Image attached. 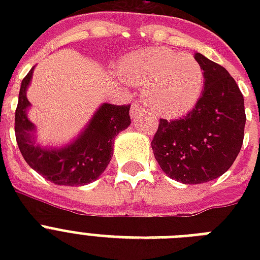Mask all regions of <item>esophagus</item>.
Segmentation results:
<instances>
[{
  "instance_id": "obj_1",
  "label": "esophagus",
  "mask_w": 260,
  "mask_h": 260,
  "mask_svg": "<svg viewBox=\"0 0 260 260\" xmlns=\"http://www.w3.org/2000/svg\"><path fill=\"white\" fill-rule=\"evenodd\" d=\"M143 112H144V108H143L139 102H135L134 105L131 106V117L132 118H136L138 116H140Z\"/></svg>"
}]
</instances>
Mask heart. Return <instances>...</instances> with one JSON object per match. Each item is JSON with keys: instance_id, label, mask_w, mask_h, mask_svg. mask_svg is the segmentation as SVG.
<instances>
[{"instance_id": "heart-1", "label": "heart", "mask_w": 260, "mask_h": 260, "mask_svg": "<svg viewBox=\"0 0 260 260\" xmlns=\"http://www.w3.org/2000/svg\"><path fill=\"white\" fill-rule=\"evenodd\" d=\"M117 74L122 82L143 87V100L163 117L189 113L201 97L205 74L201 63L167 47H147L121 59Z\"/></svg>"}]
</instances>
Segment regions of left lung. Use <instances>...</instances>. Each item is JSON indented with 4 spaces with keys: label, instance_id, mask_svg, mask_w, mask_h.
<instances>
[{
    "label": "left lung",
    "instance_id": "1",
    "mask_svg": "<svg viewBox=\"0 0 260 260\" xmlns=\"http://www.w3.org/2000/svg\"><path fill=\"white\" fill-rule=\"evenodd\" d=\"M194 58L205 74L202 95L182 118H160L151 142L160 169L186 185L221 177L240 152L246 125L244 98L235 79L202 54Z\"/></svg>",
    "mask_w": 260,
    "mask_h": 260
}]
</instances>
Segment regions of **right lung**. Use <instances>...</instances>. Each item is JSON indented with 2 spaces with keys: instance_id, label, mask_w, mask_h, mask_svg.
Segmentation results:
<instances>
[{
  "instance_id": "add662e5",
  "label": "right lung",
  "mask_w": 260,
  "mask_h": 260,
  "mask_svg": "<svg viewBox=\"0 0 260 260\" xmlns=\"http://www.w3.org/2000/svg\"><path fill=\"white\" fill-rule=\"evenodd\" d=\"M34 69L22 79L14 116L16 140L22 158L36 173L55 185L83 186L95 181L113 156L114 138L129 126V105L102 104L82 132L67 146H39L35 124L26 116L30 106L26 89L32 81Z\"/></svg>"
}]
</instances>
